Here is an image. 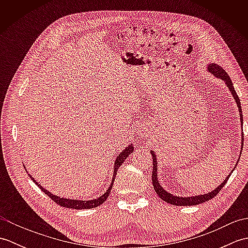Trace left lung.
<instances>
[{
    "label": "left lung",
    "mask_w": 248,
    "mask_h": 248,
    "mask_svg": "<svg viewBox=\"0 0 248 248\" xmlns=\"http://www.w3.org/2000/svg\"><path fill=\"white\" fill-rule=\"evenodd\" d=\"M208 70L209 72L213 73V75L219 78L220 80H223L225 82L226 85L228 86V88L230 89L231 93H232V96L234 98V101L238 104V108H239V112H240V117H241V123L243 124V115H242V108H241V102H240V99L239 96L236 94L235 93V89L232 85V82H231L229 76L226 73V71L223 69L222 67L217 65V64H210L208 66ZM243 141H244V134H242V148H243ZM150 154L152 155V162H154V170H152V184H154V187H155V193L159 195L160 198L162 200H164L165 202L167 203H170L172 205H195V204H199V203H202L208 202V200L212 199L213 197L217 196L218 194V192L220 189L223 188V186H225L226 183H227L228 179L230 177V173L232 172L233 170H231V172L228 175V177L225 179L224 182L220 184L219 186H217L215 189H213L212 192H210L208 194H203V195H197V196H192V197H179V196H173L172 194L166 192L164 188H163L159 181H157V167H156V156L155 155L154 151H150ZM236 164H238V162H236Z\"/></svg>",
    "instance_id": "left-lung-1"
}]
</instances>
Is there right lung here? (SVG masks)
Returning a JSON list of instances; mask_svg holds the SVG:
<instances>
[{"label":"right lung","mask_w":248,"mask_h":248,"mask_svg":"<svg viewBox=\"0 0 248 248\" xmlns=\"http://www.w3.org/2000/svg\"><path fill=\"white\" fill-rule=\"evenodd\" d=\"M134 150V147L132 145H130L129 147H127L123 152H121L120 155H118L117 159H116L115 163H114V175H113V179H112V183H110L109 187L108 188V191L105 192L102 196L98 197L97 199H92V200H87V202H85V200H75V199H67V198H61L59 196H56V195H53L51 194L49 191H46V188H44L43 186H40V184H38V182L35 181V179L33 177H31V175H29L31 177V180H33L36 186H38V187H40L41 191H43L45 194L48 195V196L53 200L54 202H56L57 204L62 205V207H65V208H69V209H77V210H82V209H92V208H96L98 207V205L102 204L105 200L108 199V195L110 194V189H112V186H113V183H114V180H115V177H116V173H117V170L118 168L120 167V165L123 164L124 161L127 159V157L132 154ZM25 168V167H24Z\"/></svg>","instance_id":"add662e5"}]
</instances>
